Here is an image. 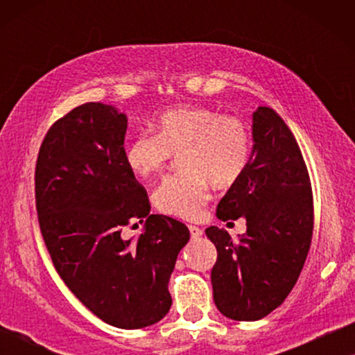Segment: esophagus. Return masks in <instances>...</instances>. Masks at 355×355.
Segmentation results:
<instances>
[{
	"mask_svg": "<svg viewBox=\"0 0 355 355\" xmlns=\"http://www.w3.org/2000/svg\"><path fill=\"white\" fill-rule=\"evenodd\" d=\"M189 231H191V236H192V239H198V237H202V234H203L202 227H198V226H193V225L189 226Z\"/></svg>",
	"mask_w": 355,
	"mask_h": 355,
	"instance_id": "1",
	"label": "esophagus"
}]
</instances>
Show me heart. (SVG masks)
<instances>
[{
	"instance_id": "1",
	"label": "heart",
	"mask_w": 355,
	"mask_h": 355,
	"mask_svg": "<svg viewBox=\"0 0 355 355\" xmlns=\"http://www.w3.org/2000/svg\"><path fill=\"white\" fill-rule=\"evenodd\" d=\"M157 132H140L125 145L124 162L137 178L162 171L182 153L184 171L164 178L153 193L164 215L197 220L210 200V184H234L250 162L249 125L239 116L220 114L208 106H181L163 113Z\"/></svg>"
}]
</instances>
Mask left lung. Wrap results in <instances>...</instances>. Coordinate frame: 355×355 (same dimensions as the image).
Segmentation results:
<instances>
[{"instance_id": "1", "label": "left lung", "mask_w": 355, "mask_h": 355, "mask_svg": "<svg viewBox=\"0 0 355 355\" xmlns=\"http://www.w3.org/2000/svg\"><path fill=\"white\" fill-rule=\"evenodd\" d=\"M252 119L250 162L216 208L223 221L244 216L245 234L234 241L216 226L205 231L218 252L213 299L237 322H255L284 302L313 231L312 187L293 132L268 106H259Z\"/></svg>"}]
</instances>
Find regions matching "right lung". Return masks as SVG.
I'll use <instances>...</instances> for the list:
<instances>
[{
  "label": "right lung",
  "instance_id": "obj_1",
  "mask_svg": "<svg viewBox=\"0 0 355 355\" xmlns=\"http://www.w3.org/2000/svg\"><path fill=\"white\" fill-rule=\"evenodd\" d=\"M125 129V114L103 103L58 119L38 152L35 202L43 241L72 294L105 323L137 329L171 309L168 281L191 234L174 218L150 215L147 192L124 162ZM130 220L146 226L125 241L120 231Z\"/></svg>",
  "mask_w": 355,
  "mask_h": 355
}]
</instances>
